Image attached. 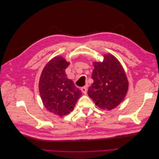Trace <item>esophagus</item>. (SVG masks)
Listing matches in <instances>:
<instances>
[{
    "instance_id": "esophagus-1",
    "label": "esophagus",
    "mask_w": 159,
    "mask_h": 159,
    "mask_svg": "<svg viewBox=\"0 0 159 159\" xmlns=\"http://www.w3.org/2000/svg\"><path fill=\"white\" fill-rule=\"evenodd\" d=\"M81 90L82 92L84 93V94H86L87 93V91H88V88H87V86H84V87L81 88Z\"/></svg>"
}]
</instances>
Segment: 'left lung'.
I'll return each instance as SVG.
<instances>
[{
	"mask_svg": "<svg viewBox=\"0 0 159 159\" xmlns=\"http://www.w3.org/2000/svg\"><path fill=\"white\" fill-rule=\"evenodd\" d=\"M102 62H93V83L88 94L96 105L110 111L121 103L129 88L127 78L119 61L114 56L104 54Z\"/></svg>",
	"mask_w": 159,
	"mask_h": 159,
	"instance_id": "1",
	"label": "left lung"
}]
</instances>
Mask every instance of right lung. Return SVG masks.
Instances as JSON below:
<instances>
[{"mask_svg":"<svg viewBox=\"0 0 159 159\" xmlns=\"http://www.w3.org/2000/svg\"><path fill=\"white\" fill-rule=\"evenodd\" d=\"M70 63L62 56H56L43 69L39 91L44 107L60 117L73 111L81 91L67 78L65 70Z\"/></svg>","mask_w":159,"mask_h":159,"instance_id":"right-lung-1","label":"right lung"}]
</instances>
